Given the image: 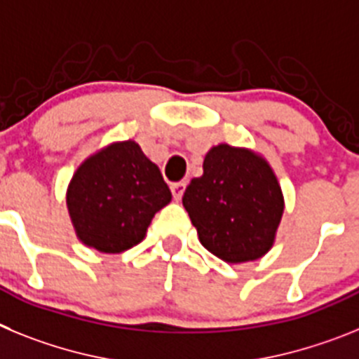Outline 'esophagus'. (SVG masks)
<instances>
[{"instance_id":"34e87169","label":"esophagus","mask_w":359,"mask_h":359,"mask_svg":"<svg viewBox=\"0 0 359 359\" xmlns=\"http://www.w3.org/2000/svg\"><path fill=\"white\" fill-rule=\"evenodd\" d=\"M186 186H188V180H179V182L171 184V193H173V198H175V201H180V198H182Z\"/></svg>"}]
</instances>
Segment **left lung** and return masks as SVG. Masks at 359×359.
I'll return each mask as SVG.
<instances>
[{
    "instance_id": "left-lung-1",
    "label": "left lung",
    "mask_w": 359,
    "mask_h": 359,
    "mask_svg": "<svg viewBox=\"0 0 359 359\" xmlns=\"http://www.w3.org/2000/svg\"><path fill=\"white\" fill-rule=\"evenodd\" d=\"M202 168L182 197L201 244L229 264L264 257L283 215L282 188L266 158L218 144L205 154Z\"/></svg>"
}]
</instances>
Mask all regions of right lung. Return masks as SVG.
Instances as JSON below:
<instances>
[{"mask_svg": "<svg viewBox=\"0 0 359 359\" xmlns=\"http://www.w3.org/2000/svg\"><path fill=\"white\" fill-rule=\"evenodd\" d=\"M170 201L161 170L133 141L114 142L86 158L67 191L77 238L101 253H123L139 244Z\"/></svg>", "mask_w": 359, "mask_h": 359, "instance_id": "right-lung-1", "label": "right lung"}]
</instances>
